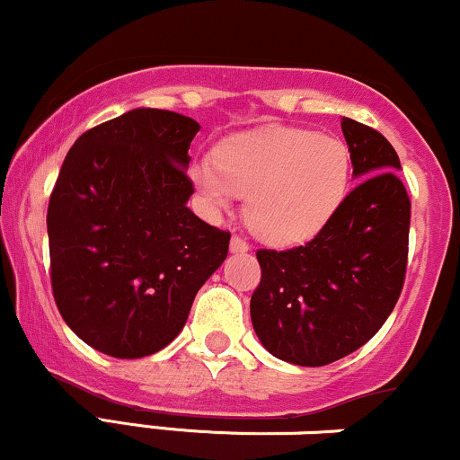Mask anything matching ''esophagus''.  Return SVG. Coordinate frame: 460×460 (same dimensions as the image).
<instances>
[{
    "instance_id": "obj_1",
    "label": "esophagus",
    "mask_w": 460,
    "mask_h": 460,
    "mask_svg": "<svg viewBox=\"0 0 460 460\" xmlns=\"http://www.w3.org/2000/svg\"><path fill=\"white\" fill-rule=\"evenodd\" d=\"M250 250V243H247L245 239H241V236H232V241H230V252H234V253H239V252H247Z\"/></svg>"
}]
</instances>
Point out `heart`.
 Masks as SVG:
<instances>
[{
	"label": "heart",
	"instance_id": "b5f03b06",
	"mask_svg": "<svg viewBox=\"0 0 460 460\" xmlns=\"http://www.w3.org/2000/svg\"><path fill=\"white\" fill-rule=\"evenodd\" d=\"M350 156L340 139L304 128L264 127L232 137L219 159L193 165L191 176L217 210L245 199V219L264 241L312 239L333 217L349 187Z\"/></svg>",
	"mask_w": 460,
	"mask_h": 460
}]
</instances>
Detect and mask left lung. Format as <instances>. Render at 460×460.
I'll list each match as a JSON object with an SVG mask.
<instances>
[{"mask_svg": "<svg viewBox=\"0 0 460 460\" xmlns=\"http://www.w3.org/2000/svg\"><path fill=\"white\" fill-rule=\"evenodd\" d=\"M358 185L305 245L258 250L252 325L262 347L296 366H327L364 347L404 284L411 202L401 159L375 128L342 118Z\"/></svg>", "mask_w": 460, "mask_h": 460, "instance_id": "left-lung-1", "label": "left lung"}]
</instances>
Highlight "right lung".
<instances>
[{
  "label": "right lung",
  "instance_id": "add662e5",
  "mask_svg": "<svg viewBox=\"0 0 460 460\" xmlns=\"http://www.w3.org/2000/svg\"><path fill=\"white\" fill-rule=\"evenodd\" d=\"M193 118L139 107L85 131L47 210L53 299L66 325L118 359L153 355L185 327L230 232L187 208Z\"/></svg>",
  "mask_w": 460,
  "mask_h": 460
}]
</instances>
